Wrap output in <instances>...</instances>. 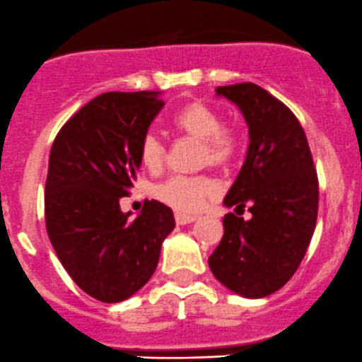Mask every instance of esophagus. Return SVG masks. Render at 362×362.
I'll use <instances>...</instances> for the list:
<instances>
[{
  "label": "esophagus",
  "mask_w": 362,
  "mask_h": 362,
  "mask_svg": "<svg viewBox=\"0 0 362 362\" xmlns=\"http://www.w3.org/2000/svg\"><path fill=\"white\" fill-rule=\"evenodd\" d=\"M174 218H176L177 225L192 223V221L197 220V216H193V214H185V213H176V214H174Z\"/></svg>",
  "instance_id": "1"
}]
</instances>
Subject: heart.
<instances>
[{
	"mask_svg": "<svg viewBox=\"0 0 362 362\" xmlns=\"http://www.w3.org/2000/svg\"><path fill=\"white\" fill-rule=\"evenodd\" d=\"M173 127L186 137L199 141L200 165L228 169L241 153V135L225 127L221 114L207 103L189 102L174 112ZM139 158L149 173H158L165 162V146L155 134H146L139 146ZM214 181L207 176H173L155 186L153 195L182 213H193L214 193Z\"/></svg>",
	"mask_w": 362,
	"mask_h": 362,
	"instance_id": "obj_1",
	"label": "heart"
}]
</instances>
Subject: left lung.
Here are the masks:
<instances>
[{"mask_svg":"<svg viewBox=\"0 0 362 362\" xmlns=\"http://www.w3.org/2000/svg\"><path fill=\"white\" fill-rule=\"evenodd\" d=\"M241 109L250 146L223 204L250 220L225 214L223 238L209 257L216 280L243 298H266L284 287L306 255L318 213V180L298 117L253 82L220 86Z\"/></svg>","mask_w":362,"mask_h":362,"instance_id":"1","label":"left lung"}]
</instances>
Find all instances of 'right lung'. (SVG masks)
Wrapping results in <instances>:
<instances>
[{
  "instance_id": "add662e5",
  "label": "right lung",
  "mask_w": 362,
  "mask_h": 362,
  "mask_svg": "<svg viewBox=\"0 0 362 362\" xmlns=\"http://www.w3.org/2000/svg\"><path fill=\"white\" fill-rule=\"evenodd\" d=\"M165 105L158 91L96 96L61 127L45 181V227L59 262L88 296L119 303L158 266L174 214L146 200L141 214L119 207L137 180L139 146Z\"/></svg>"
}]
</instances>
